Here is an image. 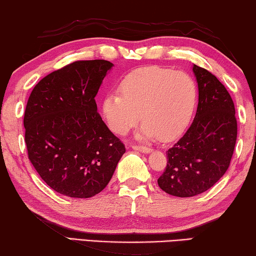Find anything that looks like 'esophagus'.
Listing matches in <instances>:
<instances>
[{"mask_svg": "<svg viewBox=\"0 0 256 256\" xmlns=\"http://www.w3.org/2000/svg\"><path fill=\"white\" fill-rule=\"evenodd\" d=\"M132 148L136 150H140L142 153H150L152 148H148V146H142V145H132Z\"/></svg>", "mask_w": 256, "mask_h": 256, "instance_id": "1", "label": "esophagus"}]
</instances>
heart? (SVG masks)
Returning <instances> with one entry per match:
<instances>
[{
  "label": "heart",
  "instance_id": "1",
  "mask_svg": "<svg viewBox=\"0 0 256 256\" xmlns=\"http://www.w3.org/2000/svg\"><path fill=\"white\" fill-rule=\"evenodd\" d=\"M198 85L184 71L150 66L128 74L119 85V94L103 100L106 120L118 135H124L143 119L140 138L172 140L182 132L198 102Z\"/></svg>",
  "mask_w": 256,
  "mask_h": 256
}]
</instances>
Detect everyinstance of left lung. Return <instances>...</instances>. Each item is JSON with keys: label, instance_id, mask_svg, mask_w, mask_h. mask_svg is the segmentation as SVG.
Instances as JSON below:
<instances>
[{"label": "left lung", "instance_id": "1", "mask_svg": "<svg viewBox=\"0 0 256 256\" xmlns=\"http://www.w3.org/2000/svg\"><path fill=\"white\" fill-rule=\"evenodd\" d=\"M198 85L195 118L184 136L166 150V166L158 179L162 190L190 198L210 190L226 174L237 140L232 98L214 74L192 66Z\"/></svg>", "mask_w": 256, "mask_h": 256}]
</instances>
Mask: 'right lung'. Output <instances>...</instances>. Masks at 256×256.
I'll list each match as a JSON object with an SVG mask.
<instances>
[{"mask_svg":"<svg viewBox=\"0 0 256 256\" xmlns=\"http://www.w3.org/2000/svg\"><path fill=\"white\" fill-rule=\"evenodd\" d=\"M112 64L82 60L45 76L24 110L28 158L62 195L87 198L110 182L126 148L98 112L95 96Z\"/></svg>","mask_w":256,"mask_h":256,"instance_id":"add662e5","label":"right lung"}]
</instances>
